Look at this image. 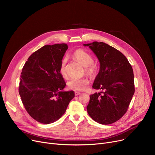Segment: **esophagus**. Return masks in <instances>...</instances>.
Wrapping results in <instances>:
<instances>
[{
    "mask_svg": "<svg viewBox=\"0 0 155 155\" xmlns=\"http://www.w3.org/2000/svg\"><path fill=\"white\" fill-rule=\"evenodd\" d=\"M80 92H77V91L75 92V95H80Z\"/></svg>",
    "mask_w": 155,
    "mask_h": 155,
    "instance_id": "1",
    "label": "esophagus"
}]
</instances>
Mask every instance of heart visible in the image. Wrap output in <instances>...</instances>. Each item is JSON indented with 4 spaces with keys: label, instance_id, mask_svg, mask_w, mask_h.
I'll return each instance as SVG.
<instances>
[{
    "label": "heart",
    "instance_id": "1",
    "mask_svg": "<svg viewBox=\"0 0 155 155\" xmlns=\"http://www.w3.org/2000/svg\"><path fill=\"white\" fill-rule=\"evenodd\" d=\"M72 56L82 65H84L87 74L91 77L96 75L97 71V65L94 63L93 56L83 49H77L73 53ZM67 58H63L60 64L59 72L63 77L67 76ZM90 84V81L87 77L81 78H70L67 82L68 87L73 91H85Z\"/></svg>",
    "mask_w": 155,
    "mask_h": 155
}]
</instances>
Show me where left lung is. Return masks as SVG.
I'll use <instances>...</instances> for the list:
<instances>
[{"mask_svg":"<svg viewBox=\"0 0 155 155\" xmlns=\"http://www.w3.org/2000/svg\"><path fill=\"white\" fill-rule=\"evenodd\" d=\"M84 45L99 60V73L92 87L102 91L91 95L88 114L99 124H112L125 114L134 94L133 68L123 53L106 43L94 41Z\"/></svg>","mask_w":155,"mask_h":155,"instance_id":"1","label":"left lung"}]
</instances>
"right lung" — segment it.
I'll list each match as a JSON object with an SVG mask.
<instances>
[{
	"label": "right lung",
	"instance_id": "1",
	"mask_svg": "<svg viewBox=\"0 0 155 155\" xmlns=\"http://www.w3.org/2000/svg\"><path fill=\"white\" fill-rule=\"evenodd\" d=\"M67 44L45 45L32 53L21 74L19 93L29 116L50 124L64 114L74 92L62 91L66 84L59 72Z\"/></svg>",
	"mask_w": 155,
	"mask_h": 155
}]
</instances>
